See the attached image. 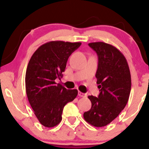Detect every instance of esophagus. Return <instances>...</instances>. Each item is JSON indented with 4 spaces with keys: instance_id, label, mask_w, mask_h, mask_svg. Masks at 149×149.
<instances>
[{
    "instance_id": "34e87169",
    "label": "esophagus",
    "mask_w": 149,
    "mask_h": 149,
    "mask_svg": "<svg viewBox=\"0 0 149 149\" xmlns=\"http://www.w3.org/2000/svg\"><path fill=\"white\" fill-rule=\"evenodd\" d=\"M78 96L80 97H86L87 95L85 93H83V92H81L80 91H78Z\"/></svg>"
}]
</instances>
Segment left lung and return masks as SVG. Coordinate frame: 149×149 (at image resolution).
<instances>
[{
    "label": "left lung",
    "mask_w": 149,
    "mask_h": 149,
    "mask_svg": "<svg viewBox=\"0 0 149 149\" xmlns=\"http://www.w3.org/2000/svg\"><path fill=\"white\" fill-rule=\"evenodd\" d=\"M98 56L96 73L100 93L98 97L88 96L92 107L85 112L86 122L101 127L112 122L123 110L131 90V75L125 57L120 51L103 42L88 44Z\"/></svg>",
    "instance_id": "1"
}]
</instances>
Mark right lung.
<instances>
[{"label":"right lung","instance_id":"1","mask_svg":"<svg viewBox=\"0 0 149 149\" xmlns=\"http://www.w3.org/2000/svg\"><path fill=\"white\" fill-rule=\"evenodd\" d=\"M81 42L56 40L43 44L31 57L26 71V92L40 124L53 127L61 122L63 109L72 102L78 90H67L56 78L62 77L66 62Z\"/></svg>","mask_w":149,"mask_h":149}]
</instances>
